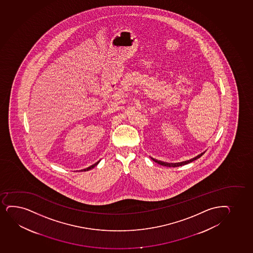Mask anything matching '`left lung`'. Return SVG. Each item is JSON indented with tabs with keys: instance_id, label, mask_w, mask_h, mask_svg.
Returning <instances> with one entry per match:
<instances>
[{
	"instance_id": "left-lung-1",
	"label": "left lung",
	"mask_w": 253,
	"mask_h": 253,
	"mask_svg": "<svg viewBox=\"0 0 253 253\" xmlns=\"http://www.w3.org/2000/svg\"><path fill=\"white\" fill-rule=\"evenodd\" d=\"M205 152L204 153H202V154H199L198 156H196V157L192 158L191 160H186V161H183V162L180 163H166V162H162V161H160V160H154L153 158H151L152 160H154V162L157 163L160 166H166V167H178V166H185V165H187L189 163L192 162V161H194V160H198L201 156H203V154H204Z\"/></svg>"
}]
</instances>
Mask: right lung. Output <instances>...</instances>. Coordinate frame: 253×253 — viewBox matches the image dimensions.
Wrapping results in <instances>:
<instances>
[{"instance_id": "1", "label": "right lung", "mask_w": 253, "mask_h": 253, "mask_svg": "<svg viewBox=\"0 0 253 253\" xmlns=\"http://www.w3.org/2000/svg\"><path fill=\"white\" fill-rule=\"evenodd\" d=\"M99 161H100V160H99L98 162H96L95 164H93V166H89V167H87V168L86 169H81V171H87V170H89L91 169L94 168V167L99 164Z\"/></svg>"}]
</instances>
